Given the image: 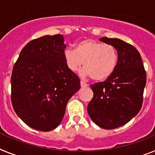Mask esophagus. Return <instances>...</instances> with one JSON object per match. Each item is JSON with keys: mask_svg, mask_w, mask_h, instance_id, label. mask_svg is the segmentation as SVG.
<instances>
[{"mask_svg": "<svg viewBox=\"0 0 155 155\" xmlns=\"http://www.w3.org/2000/svg\"><path fill=\"white\" fill-rule=\"evenodd\" d=\"M80 85H81L82 87H88V84H87V83H86L84 81H83V80H81V81H80Z\"/></svg>", "mask_w": 155, "mask_h": 155, "instance_id": "34e87169", "label": "esophagus"}]
</instances>
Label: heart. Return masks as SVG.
Masks as SVG:
<instances>
[{
    "label": "heart",
    "instance_id": "obj_1",
    "mask_svg": "<svg viewBox=\"0 0 155 155\" xmlns=\"http://www.w3.org/2000/svg\"><path fill=\"white\" fill-rule=\"evenodd\" d=\"M64 58L67 67L72 72L77 71L83 64L84 69L81 72L82 76H91L94 80L103 81L110 77L115 71L118 52L111 44L87 39L77 44L76 50L65 49Z\"/></svg>",
    "mask_w": 155,
    "mask_h": 155
}]
</instances>
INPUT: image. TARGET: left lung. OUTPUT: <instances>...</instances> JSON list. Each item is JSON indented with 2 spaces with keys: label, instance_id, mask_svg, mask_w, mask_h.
Segmentation results:
<instances>
[{
  "label": "left lung",
  "instance_id": "left-lung-1",
  "mask_svg": "<svg viewBox=\"0 0 155 155\" xmlns=\"http://www.w3.org/2000/svg\"><path fill=\"white\" fill-rule=\"evenodd\" d=\"M99 40L116 48L118 61L110 77L91 85L94 97L87 111L95 124L112 130L126 124L140 110L146 71L135 47L116 38L102 37Z\"/></svg>",
  "mask_w": 155,
  "mask_h": 155
}]
</instances>
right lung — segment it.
<instances>
[{"instance_id": "1", "label": "right lung", "mask_w": 155, "mask_h": 155, "mask_svg": "<svg viewBox=\"0 0 155 155\" xmlns=\"http://www.w3.org/2000/svg\"><path fill=\"white\" fill-rule=\"evenodd\" d=\"M62 35L31 40L20 52L12 73V103L18 116L34 130L48 132L64 117L80 79L67 67Z\"/></svg>"}]
</instances>
